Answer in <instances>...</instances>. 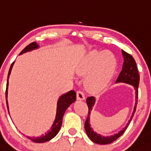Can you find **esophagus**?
Here are the masks:
<instances>
[{
	"mask_svg": "<svg viewBox=\"0 0 151 151\" xmlns=\"http://www.w3.org/2000/svg\"><path fill=\"white\" fill-rule=\"evenodd\" d=\"M77 98L78 100H80V101L84 100L85 99L84 93H83L81 91H78L77 92Z\"/></svg>",
	"mask_w": 151,
	"mask_h": 151,
	"instance_id": "1",
	"label": "esophagus"
}]
</instances>
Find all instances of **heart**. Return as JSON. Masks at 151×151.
<instances>
[{"label": "heart", "mask_w": 151, "mask_h": 151, "mask_svg": "<svg viewBox=\"0 0 151 151\" xmlns=\"http://www.w3.org/2000/svg\"><path fill=\"white\" fill-rule=\"evenodd\" d=\"M117 61L115 55L108 51L92 50L85 56L78 69L81 75H88L86 86L98 92L106 86L115 72Z\"/></svg>", "instance_id": "heart-1"}]
</instances>
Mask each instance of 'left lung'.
<instances>
[{"instance_id":"1","label":"left lung","mask_w":151,"mask_h":151,"mask_svg":"<svg viewBox=\"0 0 151 151\" xmlns=\"http://www.w3.org/2000/svg\"><path fill=\"white\" fill-rule=\"evenodd\" d=\"M122 52L123 57H124V63H123L122 70L120 74L118 76L116 82H124L129 84L132 85L134 87L135 89V93H136V103L135 106H134V109L133 113H132L131 119L129 121L128 124L127 126L123 129L122 130L120 131L118 134H114L112 136H110V137H102L100 134H98L96 132H94L93 129L91 127V124L89 123L90 122V115L91 111L92 110V107L93 106L94 103H95V98L93 96H90L86 99V103L88 105V116H87L86 120L85 122V130L87 134L88 138L91 140L92 141L96 143H99V144H109L111 143L115 140H117L119 137H121L124 132L127 129L129 124L131 122V120L132 119V117L134 115V112L136 111V108H137V101H138V93H139V91H138V88H139V74L138 72V68L137 67V64H136L135 60L132 57V55L129 54L128 52H125L124 50H122Z\"/></svg>"}]
</instances>
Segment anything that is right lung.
<instances>
[{"instance_id": "add662e5", "label": "right lung", "mask_w": 151, "mask_h": 151, "mask_svg": "<svg viewBox=\"0 0 151 151\" xmlns=\"http://www.w3.org/2000/svg\"><path fill=\"white\" fill-rule=\"evenodd\" d=\"M37 48H39V46H38V44H36V42H32L30 44H29L28 46L25 47V48L22 50V52L19 53V55L24 53V52L30 51V50H34V49ZM13 64H14V62L12 63L10 70H9L8 75V81H7L6 91H5V98H6V103H7V108H8V113H9V108H8V101H7V96H8V79H9V76H10V72H11V70L12 68V66H13ZM75 101H76V92L73 90L70 91H69L68 93L63 94V96H61L58 101L57 112H56L55 119V121H54L53 124H52V127L50 128V129L44 135L41 136V137H27L29 139H30L31 141H34V142L35 143L46 142V141H50V140L52 139V138L55 137V136L57 135L58 132H59L60 129L62 122H63V117L65 114V112L66 111V110L68 108V107Z\"/></svg>"}]
</instances>
